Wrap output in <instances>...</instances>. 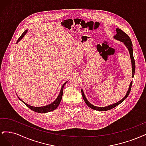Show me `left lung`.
Returning <instances> with one entry per match:
<instances>
[{
  "mask_svg": "<svg viewBox=\"0 0 146 146\" xmlns=\"http://www.w3.org/2000/svg\"><path fill=\"white\" fill-rule=\"evenodd\" d=\"M116 33H117V34L116 35H114V36H113L114 39H116V40L121 41L122 42H123L124 45L127 48V49L129 50V54H130V59H131V63L132 77L133 78L134 75H135V60H134V58H133V48H132V47H133V44H132V42H131V41L130 37L128 36V35H127L125 32H123L122 30H121L120 29L116 28ZM131 85H132V81L130 83L129 90H128L125 96H124V98H123L121 100H119V102H116L115 104H112V105H108V106H105V107H96V106H94L92 104H91L90 102L87 100L86 98L85 97V94H84V92H83V90H82V94L83 98L84 100H85L86 104L90 108L93 109L94 110H97V111H107V110H111V109H112L114 107H116V106H117L120 104H121L122 102L127 98L128 96H129V94H130Z\"/></svg>",
  "mask_w": 146,
  "mask_h": 146,
  "instance_id": "8db88e82",
  "label": "left lung"
}]
</instances>
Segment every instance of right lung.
Instances as JSON below:
<instances>
[{
  "label": "right lung",
  "mask_w": 146,
  "mask_h": 146,
  "mask_svg": "<svg viewBox=\"0 0 146 146\" xmlns=\"http://www.w3.org/2000/svg\"><path fill=\"white\" fill-rule=\"evenodd\" d=\"M27 32H28V30H25L24 31V33H23V34H22V35L20 36V38H19L18 39H17V43H18V42L20 41L21 39L25 36V34L27 33ZM68 82V81L66 82L63 84V86H61L60 92V93H59L58 97H57V98H56L54 102H53L52 103H51V104H48V105H47L43 106V107H33V106L29 105H28L27 104H26L25 102H24L22 100L19 98V97H18V98L19 99V100H21L22 102H23L26 106H27V107H28L30 109L33 110V111H35V112H37V113H48V112L52 111H53V110H55L57 107H58V105H59V104H60V102H61V99H62L63 93V88H64V85H65L66 83H67Z\"/></svg>",
  "instance_id": "right-lung-1"
}]
</instances>
